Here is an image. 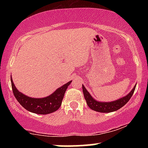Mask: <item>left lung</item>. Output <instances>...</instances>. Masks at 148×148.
<instances>
[{"label": "left lung", "instance_id": "obj_1", "mask_svg": "<svg viewBox=\"0 0 148 148\" xmlns=\"http://www.w3.org/2000/svg\"><path fill=\"white\" fill-rule=\"evenodd\" d=\"M136 86H134L133 90L127 95L120 99L111 101V102H99V101H96L95 99L92 97V96L90 95V93L88 92L84 86H82V88L83 92H84V95L86 103L92 110L100 112V113H110V112L115 111L117 110L120 109V108L125 106L128 102L129 100L133 95L134 90H135Z\"/></svg>", "mask_w": 148, "mask_h": 148}]
</instances>
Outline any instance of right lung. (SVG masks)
Listing matches in <instances>:
<instances>
[{
  "label": "right lung",
  "instance_id": "add662e5",
  "mask_svg": "<svg viewBox=\"0 0 148 148\" xmlns=\"http://www.w3.org/2000/svg\"><path fill=\"white\" fill-rule=\"evenodd\" d=\"M72 81L67 83L57 89L53 94L47 97L36 99L25 96L21 92H18L14 86L12 79L11 78L12 88L13 94L18 103L27 111L37 114H49L57 111L61 106L62 99L67 88Z\"/></svg>",
  "mask_w": 148,
  "mask_h": 148
}]
</instances>
